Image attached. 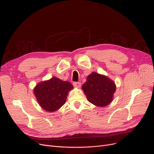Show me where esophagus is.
<instances>
[{"label":"esophagus","mask_w":154,"mask_h":154,"mask_svg":"<svg viewBox=\"0 0 154 154\" xmlns=\"http://www.w3.org/2000/svg\"><path fill=\"white\" fill-rule=\"evenodd\" d=\"M73 85H74V86L76 88H79L80 87V86H81V83L79 82H74L73 83Z\"/></svg>","instance_id":"34e87169"}]
</instances>
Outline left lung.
I'll use <instances>...</instances> for the list:
<instances>
[{
	"mask_svg": "<svg viewBox=\"0 0 154 154\" xmlns=\"http://www.w3.org/2000/svg\"><path fill=\"white\" fill-rule=\"evenodd\" d=\"M82 89L88 102L102 107L108 106L114 99L116 85L108 77L92 72L88 75Z\"/></svg>",
	"mask_w": 154,
	"mask_h": 154,
	"instance_id": "8db88e82",
	"label": "left lung"
}]
</instances>
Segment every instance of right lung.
<instances>
[{"mask_svg":"<svg viewBox=\"0 0 154 154\" xmlns=\"http://www.w3.org/2000/svg\"><path fill=\"white\" fill-rule=\"evenodd\" d=\"M73 88L69 82L53 77L37 84L34 93L40 106L47 112H53L66 103L69 92Z\"/></svg>","mask_w":154,"mask_h":154,"instance_id":"1","label":"right lung"}]
</instances>
